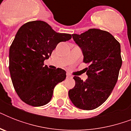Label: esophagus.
I'll return each mask as SVG.
<instances>
[{
  "label": "esophagus",
  "mask_w": 131,
  "mask_h": 131,
  "mask_svg": "<svg viewBox=\"0 0 131 131\" xmlns=\"http://www.w3.org/2000/svg\"><path fill=\"white\" fill-rule=\"evenodd\" d=\"M67 78H72V76L69 73H67Z\"/></svg>",
  "instance_id": "esophagus-1"
}]
</instances>
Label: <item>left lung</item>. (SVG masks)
Returning a JSON list of instances; mask_svg holds the SVG:
<instances>
[{
  "label": "left lung",
  "mask_w": 131,
  "mask_h": 131,
  "mask_svg": "<svg viewBox=\"0 0 131 131\" xmlns=\"http://www.w3.org/2000/svg\"><path fill=\"white\" fill-rule=\"evenodd\" d=\"M72 36L88 65L84 69L88 78L84 82L74 76L75 86L69 96L78 108L94 110L107 99L118 81L122 63L120 44L112 34L96 28Z\"/></svg>",
  "instance_id": "left-lung-1"
}]
</instances>
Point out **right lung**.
<instances>
[{
    "label": "right lung",
    "instance_id": "obj_1",
    "mask_svg": "<svg viewBox=\"0 0 131 131\" xmlns=\"http://www.w3.org/2000/svg\"><path fill=\"white\" fill-rule=\"evenodd\" d=\"M71 35L58 33L43 21H32L18 30L9 49V71L13 87L22 101L40 107L48 103L66 71L44 65L58 43L71 39Z\"/></svg>",
    "mask_w": 131,
    "mask_h": 131
}]
</instances>
